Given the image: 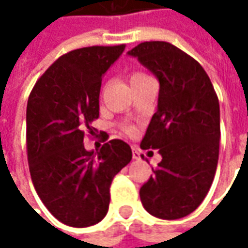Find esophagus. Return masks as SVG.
Instances as JSON below:
<instances>
[{
  "mask_svg": "<svg viewBox=\"0 0 248 248\" xmlns=\"http://www.w3.org/2000/svg\"><path fill=\"white\" fill-rule=\"evenodd\" d=\"M132 158L134 160H140V152L137 148H132Z\"/></svg>",
  "mask_w": 248,
  "mask_h": 248,
  "instance_id": "1",
  "label": "esophagus"
}]
</instances>
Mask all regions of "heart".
<instances>
[{
    "instance_id": "1",
    "label": "heart",
    "mask_w": 248,
    "mask_h": 248,
    "mask_svg": "<svg viewBox=\"0 0 248 248\" xmlns=\"http://www.w3.org/2000/svg\"><path fill=\"white\" fill-rule=\"evenodd\" d=\"M142 76H146V74H143V73H135V74H132V77H131V78H135V77H142ZM127 131H128V132H131V131H132V128H131V127H128V128H127Z\"/></svg>"
}]
</instances>
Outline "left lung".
<instances>
[{
	"label": "left lung",
	"instance_id": "1",
	"mask_svg": "<svg viewBox=\"0 0 248 248\" xmlns=\"http://www.w3.org/2000/svg\"><path fill=\"white\" fill-rule=\"evenodd\" d=\"M157 77V111L140 142L158 149L161 161L140 187L145 210L161 219L193 213L208 193L219 155V102L204 69L192 56L164 41L128 51Z\"/></svg>",
	"mask_w": 248,
	"mask_h": 248
}]
</instances>
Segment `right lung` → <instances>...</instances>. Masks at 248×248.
<instances>
[{"label": "right lung", "instance_id": "add662e5", "mask_svg": "<svg viewBox=\"0 0 248 248\" xmlns=\"http://www.w3.org/2000/svg\"><path fill=\"white\" fill-rule=\"evenodd\" d=\"M125 45L87 46L61 56L29 96L27 158L33 185L62 224L85 228L108 214L110 185L128 164V143L111 139L99 150L84 148V129L99 117L102 77Z\"/></svg>", "mask_w": 248, "mask_h": 248}]
</instances>
